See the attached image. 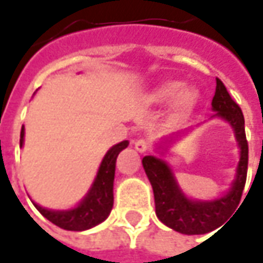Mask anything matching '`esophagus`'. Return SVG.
Masks as SVG:
<instances>
[{
  "mask_svg": "<svg viewBox=\"0 0 263 263\" xmlns=\"http://www.w3.org/2000/svg\"><path fill=\"white\" fill-rule=\"evenodd\" d=\"M148 148H150V143H148L147 140L140 138V140H137V141H135V150H137V152L144 153V152H147Z\"/></svg>",
  "mask_w": 263,
  "mask_h": 263,
  "instance_id": "obj_1",
  "label": "esophagus"
}]
</instances>
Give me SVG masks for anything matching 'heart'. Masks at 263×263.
<instances>
[{
	"label": "heart",
	"instance_id": "1",
	"mask_svg": "<svg viewBox=\"0 0 263 263\" xmlns=\"http://www.w3.org/2000/svg\"><path fill=\"white\" fill-rule=\"evenodd\" d=\"M175 100V107L178 113H187L196 103V96L193 91L185 89V86L179 81H167L163 82L148 96L152 104H166Z\"/></svg>",
	"mask_w": 263,
	"mask_h": 263
}]
</instances>
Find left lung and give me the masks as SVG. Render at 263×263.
<instances>
[{"label":"left lung","mask_w":263,"mask_h":263,"mask_svg":"<svg viewBox=\"0 0 263 263\" xmlns=\"http://www.w3.org/2000/svg\"><path fill=\"white\" fill-rule=\"evenodd\" d=\"M215 116L225 119L234 129L235 138L240 147V162L237 167L233 187L216 200L200 201L189 199L178 187L172 171L162 159L145 156L143 166L150 184L153 187L156 215L166 227L181 234H206L221 227L240 204L245 190L249 162V145L246 140L245 116L240 106L231 98L230 92L219 78H216V89L212 100Z\"/></svg>","instance_id":"obj_1"}]
</instances>
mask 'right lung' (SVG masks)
<instances>
[{
  "label": "right lung",
  "mask_w": 263,
  "mask_h": 263,
  "mask_svg": "<svg viewBox=\"0 0 263 263\" xmlns=\"http://www.w3.org/2000/svg\"><path fill=\"white\" fill-rule=\"evenodd\" d=\"M23 137H25V128H22L20 132V147L23 145ZM128 144H129L128 141H122L113 145L106 153L92 187L76 208L69 211H51L33 203L35 208L50 222L67 231H85L103 222L109 216L113 208V181H115L116 159L120 152L128 147Z\"/></svg>",
  "instance_id": "right-lung-1"
}]
</instances>
